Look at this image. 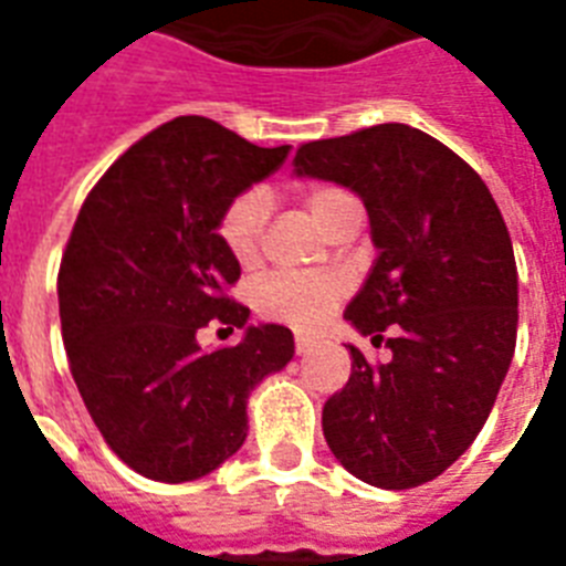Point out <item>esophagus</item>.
Segmentation results:
<instances>
[{
  "mask_svg": "<svg viewBox=\"0 0 566 566\" xmlns=\"http://www.w3.org/2000/svg\"><path fill=\"white\" fill-rule=\"evenodd\" d=\"M314 349V340L308 337H296V355H308Z\"/></svg>",
  "mask_w": 566,
  "mask_h": 566,
  "instance_id": "34e87169",
  "label": "esophagus"
}]
</instances>
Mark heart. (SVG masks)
<instances>
[{
    "label": "heart",
    "instance_id": "1",
    "mask_svg": "<svg viewBox=\"0 0 566 566\" xmlns=\"http://www.w3.org/2000/svg\"><path fill=\"white\" fill-rule=\"evenodd\" d=\"M302 205L308 208L311 217L317 220L323 231L349 208H361V202L340 185L332 181H305L300 190ZM266 222V199L258 190L234 196L222 208L217 220V238L240 266L258 264L261 258V240H264ZM344 296V284L326 275H302V273H279L273 279L258 284L255 308L261 317L284 323L296 332H314L328 319Z\"/></svg>",
    "mask_w": 566,
    "mask_h": 566
}]
</instances>
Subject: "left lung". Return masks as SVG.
Masks as SVG:
<instances>
[{
	"mask_svg": "<svg viewBox=\"0 0 566 566\" xmlns=\"http://www.w3.org/2000/svg\"><path fill=\"white\" fill-rule=\"evenodd\" d=\"M296 172L355 190L378 249L346 319L394 358L353 373L323 405V434L361 482L405 491L438 479L482 431L514 344L517 264L479 172L402 123L296 149Z\"/></svg>",
	"mask_w": 566,
	"mask_h": 566,
	"instance_id": "obj_1",
	"label": "left lung"
}]
</instances>
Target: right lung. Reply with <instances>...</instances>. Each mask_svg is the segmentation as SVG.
Masks as SVG:
<instances>
[{
    "mask_svg": "<svg viewBox=\"0 0 566 566\" xmlns=\"http://www.w3.org/2000/svg\"><path fill=\"white\" fill-rule=\"evenodd\" d=\"M287 149L176 117L128 146L75 217L57 270L70 373L105 443L146 479L193 482L234 455L249 390L293 358L291 328L273 323L213 353L196 340L208 323L247 326L217 220Z\"/></svg>",
    "mask_w": 566,
    "mask_h": 566,
    "instance_id": "right-lung-1",
    "label": "right lung"
}]
</instances>
